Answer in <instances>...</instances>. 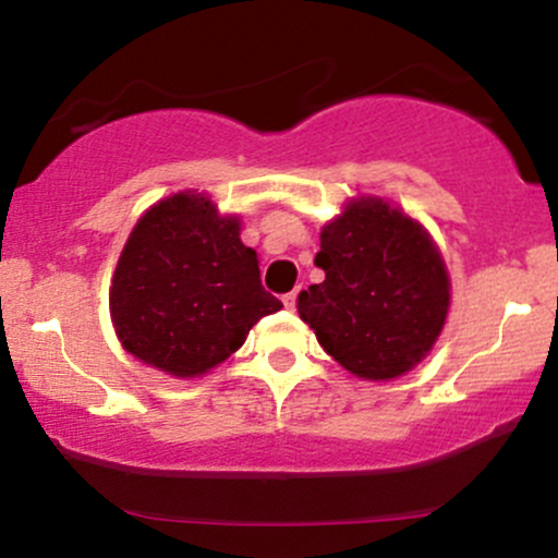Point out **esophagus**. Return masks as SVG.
Masks as SVG:
<instances>
[{
    "instance_id": "obj_1",
    "label": "esophagus",
    "mask_w": 558,
    "mask_h": 558,
    "mask_svg": "<svg viewBox=\"0 0 558 558\" xmlns=\"http://www.w3.org/2000/svg\"><path fill=\"white\" fill-rule=\"evenodd\" d=\"M296 299H299V288L296 291H291V293H286L283 296V304H286V310H296Z\"/></svg>"
}]
</instances>
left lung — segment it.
I'll list each match as a JSON object with an SVG mask.
<instances>
[{
	"label": "left lung",
	"instance_id": "8db88e82",
	"mask_svg": "<svg viewBox=\"0 0 558 558\" xmlns=\"http://www.w3.org/2000/svg\"><path fill=\"white\" fill-rule=\"evenodd\" d=\"M323 283L301 291L299 317L362 380H393L433 351L451 306L438 243L380 196H354L319 230Z\"/></svg>",
	"mask_w": 558,
	"mask_h": 558
}]
</instances>
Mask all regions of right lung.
I'll return each mask as SVG.
<instances>
[{
  "instance_id": "right-lung-1",
  "label": "right lung",
  "mask_w": 558,
  "mask_h": 558,
  "mask_svg": "<svg viewBox=\"0 0 558 558\" xmlns=\"http://www.w3.org/2000/svg\"><path fill=\"white\" fill-rule=\"evenodd\" d=\"M278 310L262 288L257 252L243 246L241 217L220 215L204 191H178L141 215L110 286L123 349L181 380L226 362Z\"/></svg>"
}]
</instances>
